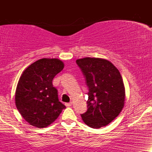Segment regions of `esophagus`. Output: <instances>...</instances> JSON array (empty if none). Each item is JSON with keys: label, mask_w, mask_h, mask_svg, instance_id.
Wrapping results in <instances>:
<instances>
[{"label": "esophagus", "mask_w": 152, "mask_h": 152, "mask_svg": "<svg viewBox=\"0 0 152 152\" xmlns=\"http://www.w3.org/2000/svg\"><path fill=\"white\" fill-rule=\"evenodd\" d=\"M72 104H73V103H72V102L66 103V106H72Z\"/></svg>", "instance_id": "obj_1"}]
</instances>
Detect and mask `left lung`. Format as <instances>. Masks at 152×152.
Segmentation results:
<instances>
[{
    "label": "left lung",
    "instance_id": "1",
    "mask_svg": "<svg viewBox=\"0 0 152 152\" xmlns=\"http://www.w3.org/2000/svg\"><path fill=\"white\" fill-rule=\"evenodd\" d=\"M88 87V110L81 114L88 126L99 129L111 123L125 104V87L119 71L106 59L86 57L76 60Z\"/></svg>",
    "mask_w": 152,
    "mask_h": 152
}]
</instances>
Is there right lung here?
<instances>
[{"label": "right lung", "instance_id": "right-lung-1", "mask_svg": "<svg viewBox=\"0 0 152 152\" xmlns=\"http://www.w3.org/2000/svg\"><path fill=\"white\" fill-rule=\"evenodd\" d=\"M64 68L58 58H41L22 73L15 94V103L22 117L31 126L44 128L58 117L66 106L58 101L52 81Z\"/></svg>", "mask_w": 152, "mask_h": 152}]
</instances>
